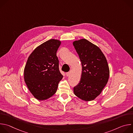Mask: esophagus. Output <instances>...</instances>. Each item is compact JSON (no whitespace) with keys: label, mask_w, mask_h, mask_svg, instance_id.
<instances>
[{"label":"esophagus","mask_w":133,"mask_h":133,"mask_svg":"<svg viewBox=\"0 0 133 133\" xmlns=\"http://www.w3.org/2000/svg\"><path fill=\"white\" fill-rule=\"evenodd\" d=\"M70 72H67L66 73V75L67 76H69L70 75Z\"/></svg>","instance_id":"34e87169"}]
</instances>
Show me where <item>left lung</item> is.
I'll list each match as a JSON object with an SVG mask.
<instances>
[{
    "label": "left lung",
    "mask_w": 133,
    "mask_h": 133,
    "mask_svg": "<svg viewBox=\"0 0 133 133\" xmlns=\"http://www.w3.org/2000/svg\"><path fill=\"white\" fill-rule=\"evenodd\" d=\"M73 45L82 65L81 78L74 87L76 96L85 101L94 100L101 93L109 76L105 56L97 46L85 39L75 41Z\"/></svg>",
    "instance_id": "8db88e82"
}]
</instances>
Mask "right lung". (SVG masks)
<instances>
[{
    "label": "right lung",
    "instance_id": "add662e5",
    "mask_svg": "<svg viewBox=\"0 0 133 133\" xmlns=\"http://www.w3.org/2000/svg\"><path fill=\"white\" fill-rule=\"evenodd\" d=\"M61 44L58 40L50 39L38 46L28 58L24 69V79L29 90L38 100L51 97L63 77L56 56Z\"/></svg>",
    "mask_w": 133,
    "mask_h": 133
}]
</instances>
